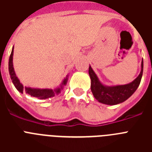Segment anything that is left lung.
Masks as SVG:
<instances>
[{
    "label": "left lung",
    "instance_id": "left-lung-1",
    "mask_svg": "<svg viewBox=\"0 0 152 152\" xmlns=\"http://www.w3.org/2000/svg\"><path fill=\"white\" fill-rule=\"evenodd\" d=\"M143 73V60L142 61V69L139 75L132 82L125 85H117L113 87L104 86L98 80L96 74L89 67V75L91 79V91L94 96L100 103L107 105H116L123 103L133 94L139 86Z\"/></svg>",
    "mask_w": 152,
    "mask_h": 152
}]
</instances>
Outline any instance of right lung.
Returning <instances> with one entry per match:
<instances>
[{
    "label": "right lung",
    "mask_w": 152,
    "mask_h": 152,
    "mask_svg": "<svg viewBox=\"0 0 152 152\" xmlns=\"http://www.w3.org/2000/svg\"><path fill=\"white\" fill-rule=\"evenodd\" d=\"M13 48L12 49L11 54L9 58V73L10 75V78L12 80V82L14 84L15 88H17V91H20V93H26L27 94L30 95L31 96H34V97L38 98V99H48V98L52 97L54 96L56 94H59L61 90L63 88V85H65L67 83V77L64 78L62 82V85L61 88H56L55 90L52 89H36V88H26L23 87L22 84L20 82L19 79L16 76L15 72L13 69Z\"/></svg>",
    "instance_id": "1"
}]
</instances>
